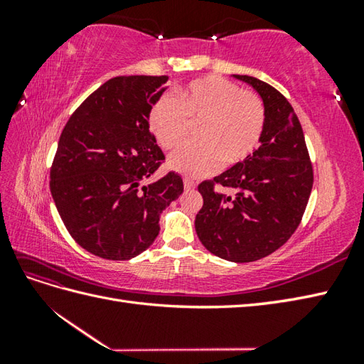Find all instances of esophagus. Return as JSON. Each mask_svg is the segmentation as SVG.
Returning a JSON list of instances; mask_svg holds the SVG:
<instances>
[{
  "label": "esophagus",
  "mask_w": 364,
  "mask_h": 364,
  "mask_svg": "<svg viewBox=\"0 0 364 364\" xmlns=\"http://www.w3.org/2000/svg\"><path fill=\"white\" fill-rule=\"evenodd\" d=\"M183 184H184V189H186V191H194L196 189V183L189 180V178H184Z\"/></svg>",
  "instance_id": "obj_1"
}]
</instances>
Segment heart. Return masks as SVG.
Masks as SVG:
<instances>
[{"label":"heart","instance_id":"b5f03b06","mask_svg":"<svg viewBox=\"0 0 364 364\" xmlns=\"http://www.w3.org/2000/svg\"><path fill=\"white\" fill-rule=\"evenodd\" d=\"M191 123L200 142L188 144L168 158V167L186 176H203L241 164L258 149L266 127L262 100L220 76L196 80L178 90V102L162 97L151 112V131L162 149H175Z\"/></svg>","mask_w":364,"mask_h":364}]
</instances>
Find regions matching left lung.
I'll return each mask as SVG.
<instances>
[{
	"mask_svg": "<svg viewBox=\"0 0 364 364\" xmlns=\"http://www.w3.org/2000/svg\"><path fill=\"white\" fill-rule=\"evenodd\" d=\"M233 78L249 84L264 103V133L252 156L200 184L203 206L196 215V231L215 257L250 262L280 249L299 227L311 194L313 167L288 100L253 76ZM214 183L235 188L237 194L218 195Z\"/></svg>",
	"mask_w": 364,
	"mask_h": 364,
	"instance_id": "8db88e82",
	"label": "left lung"
}]
</instances>
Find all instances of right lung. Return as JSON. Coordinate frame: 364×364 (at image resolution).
<instances>
[{
    "label": "right lung",
    "mask_w": 364,
    "mask_h": 364,
    "mask_svg": "<svg viewBox=\"0 0 364 364\" xmlns=\"http://www.w3.org/2000/svg\"><path fill=\"white\" fill-rule=\"evenodd\" d=\"M167 76H117L68 119L50 172V191L68 233L100 258L131 259L159 235L162 211L183 194L175 172L142 184L164 159L150 112Z\"/></svg>",
    "instance_id": "right-lung-1"
}]
</instances>
